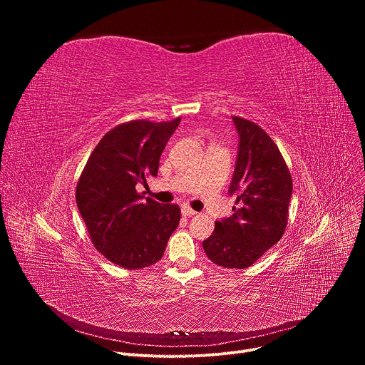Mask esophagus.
Segmentation results:
<instances>
[{"label": "esophagus", "instance_id": "esophagus-1", "mask_svg": "<svg viewBox=\"0 0 365 365\" xmlns=\"http://www.w3.org/2000/svg\"><path fill=\"white\" fill-rule=\"evenodd\" d=\"M182 215L183 217H193V215H196V211L190 210L189 206H182Z\"/></svg>", "mask_w": 365, "mask_h": 365}]
</instances>
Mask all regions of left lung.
Returning <instances> with one entry per match:
<instances>
[{
    "mask_svg": "<svg viewBox=\"0 0 365 365\" xmlns=\"http://www.w3.org/2000/svg\"><path fill=\"white\" fill-rule=\"evenodd\" d=\"M240 143L230 195L232 215L215 222L203 250L217 266L247 269L280 241L289 220L293 183L283 155L255 123L232 117Z\"/></svg>",
    "mask_w": 365,
    "mask_h": 365,
    "instance_id": "obj_1",
    "label": "left lung"
}]
</instances>
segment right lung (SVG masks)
Returning <instances> with one entry per match:
<instances>
[{
  "mask_svg": "<svg viewBox=\"0 0 365 365\" xmlns=\"http://www.w3.org/2000/svg\"><path fill=\"white\" fill-rule=\"evenodd\" d=\"M180 118L120 124L101 138L76 185V203L93 247L111 263L137 270L158 263L180 221V207L143 200L135 190L158 176L160 155Z\"/></svg>",
  "mask_w": 365,
  "mask_h": 365,
  "instance_id": "obj_1",
  "label": "right lung"
}]
</instances>
